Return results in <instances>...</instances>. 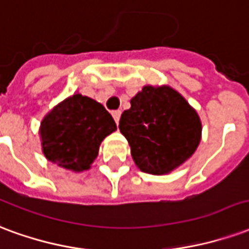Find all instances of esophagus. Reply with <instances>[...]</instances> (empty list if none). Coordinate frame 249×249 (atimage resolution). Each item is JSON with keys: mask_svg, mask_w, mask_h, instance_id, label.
<instances>
[{"mask_svg": "<svg viewBox=\"0 0 249 249\" xmlns=\"http://www.w3.org/2000/svg\"><path fill=\"white\" fill-rule=\"evenodd\" d=\"M121 114H122L121 110H115V111H112V117H114V121H115L117 124L118 122H119V119H121Z\"/></svg>", "mask_w": 249, "mask_h": 249, "instance_id": "esophagus-1", "label": "esophagus"}]
</instances>
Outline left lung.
<instances>
[{"label": "left lung", "mask_w": 249, "mask_h": 249, "mask_svg": "<svg viewBox=\"0 0 249 249\" xmlns=\"http://www.w3.org/2000/svg\"><path fill=\"white\" fill-rule=\"evenodd\" d=\"M130 103L119 130L141 171L168 174L195 152L201 137L200 119L172 87L144 86Z\"/></svg>", "instance_id": "left-lung-1"}]
</instances>
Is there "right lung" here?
Instances as JSON below:
<instances>
[{
	"instance_id": "add662e5",
	"label": "right lung",
	"mask_w": 249,
	"mask_h": 249,
	"mask_svg": "<svg viewBox=\"0 0 249 249\" xmlns=\"http://www.w3.org/2000/svg\"><path fill=\"white\" fill-rule=\"evenodd\" d=\"M117 124L106 108L91 98L74 94L43 118L39 128L42 151L49 162L66 170H89L99 146Z\"/></svg>"
}]
</instances>
